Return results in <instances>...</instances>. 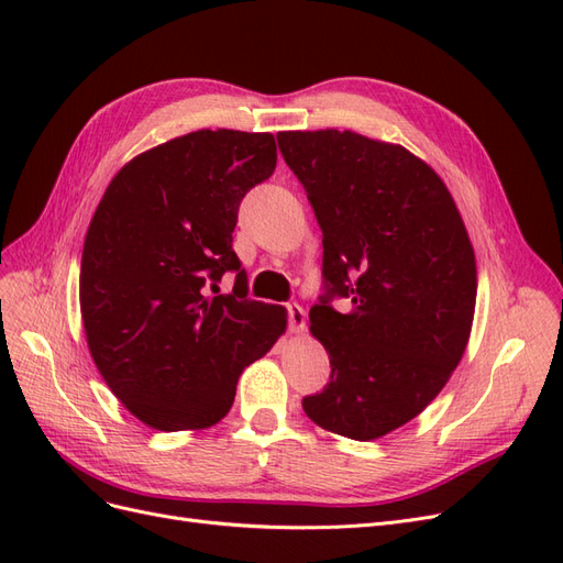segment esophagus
I'll list each match as a JSON object with an SVG mask.
<instances>
[{"label":"esophagus","mask_w":563,"mask_h":563,"mask_svg":"<svg viewBox=\"0 0 563 563\" xmlns=\"http://www.w3.org/2000/svg\"><path fill=\"white\" fill-rule=\"evenodd\" d=\"M305 319H308V314H305V308H300L298 302L288 305V331L302 333L305 331Z\"/></svg>","instance_id":"esophagus-1"}]
</instances>
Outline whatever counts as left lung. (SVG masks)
Listing matches in <instances>:
<instances>
[{
  "label": "left lung",
  "instance_id": "obj_1",
  "mask_svg": "<svg viewBox=\"0 0 563 563\" xmlns=\"http://www.w3.org/2000/svg\"><path fill=\"white\" fill-rule=\"evenodd\" d=\"M279 150L323 232L327 296L310 331L331 383L305 397L308 418L371 441L422 413L467 347L476 261L449 187L404 145L354 131H282ZM333 295L351 310L338 313Z\"/></svg>",
  "mask_w": 563,
  "mask_h": 563
}]
</instances>
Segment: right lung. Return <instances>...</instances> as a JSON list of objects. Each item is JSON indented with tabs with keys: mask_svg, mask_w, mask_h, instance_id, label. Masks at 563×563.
Here are the masks:
<instances>
[{
	"mask_svg": "<svg viewBox=\"0 0 563 563\" xmlns=\"http://www.w3.org/2000/svg\"><path fill=\"white\" fill-rule=\"evenodd\" d=\"M275 166L272 133L201 129L133 157L98 203L81 251L84 333L112 395L152 430L223 420L242 371L286 331L282 305L246 298L232 251L240 201ZM228 268L235 288L218 295Z\"/></svg>",
	"mask_w": 563,
	"mask_h": 563,
	"instance_id": "1",
	"label": "right lung"
}]
</instances>
